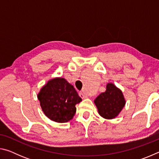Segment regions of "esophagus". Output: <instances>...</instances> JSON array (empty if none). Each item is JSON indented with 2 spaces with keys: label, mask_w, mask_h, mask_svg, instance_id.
<instances>
[{
  "label": "esophagus",
  "mask_w": 159,
  "mask_h": 159,
  "mask_svg": "<svg viewBox=\"0 0 159 159\" xmlns=\"http://www.w3.org/2000/svg\"><path fill=\"white\" fill-rule=\"evenodd\" d=\"M79 96H80V98H81L82 99H85V98H88L87 95H85V94L83 93V92H80V93H79Z\"/></svg>",
  "instance_id": "obj_1"
}]
</instances>
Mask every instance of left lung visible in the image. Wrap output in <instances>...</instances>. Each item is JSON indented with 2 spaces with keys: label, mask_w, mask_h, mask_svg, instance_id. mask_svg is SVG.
I'll return each instance as SVG.
<instances>
[{
  "label": "left lung",
  "mask_w": 159,
  "mask_h": 159,
  "mask_svg": "<svg viewBox=\"0 0 159 159\" xmlns=\"http://www.w3.org/2000/svg\"><path fill=\"white\" fill-rule=\"evenodd\" d=\"M125 103L122 92L112 83H108L105 92L101 93L95 99L99 115L107 119L117 116Z\"/></svg>",
  "instance_id": "obj_1"
}]
</instances>
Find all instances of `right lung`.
Masks as SVG:
<instances>
[{
    "label": "right lung",
    "instance_id": "obj_1",
    "mask_svg": "<svg viewBox=\"0 0 159 159\" xmlns=\"http://www.w3.org/2000/svg\"><path fill=\"white\" fill-rule=\"evenodd\" d=\"M38 99L45 116L58 123L72 119L76 111V104L82 101L74 86L63 78L49 80L40 91Z\"/></svg>",
    "mask_w": 159,
    "mask_h": 159
}]
</instances>
